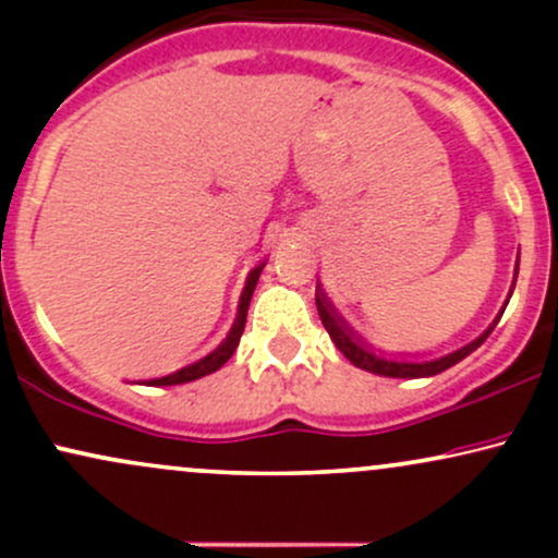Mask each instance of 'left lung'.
I'll list each match as a JSON object with an SVG mask.
<instances>
[{"instance_id":"1","label":"left lung","mask_w":558,"mask_h":558,"mask_svg":"<svg viewBox=\"0 0 558 558\" xmlns=\"http://www.w3.org/2000/svg\"><path fill=\"white\" fill-rule=\"evenodd\" d=\"M517 270H520V257H517ZM315 301H317V312H319V319H323L325 330L330 332L332 343L338 345V351H341L345 360L354 364V367L367 369V373H375V375H383V377H430V375L444 373V369L453 367V364H457V362H462L464 356H470L472 351H475L477 345L490 336V330L496 328L498 319H501V317H496V323H493L490 328L483 332V336L475 338V341H472V343L462 345V349L451 351V354L440 356V360L409 362V360H393V356L377 354L375 349H369L367 343L360 341V338H356L354 332L349 330V325H345L343 319L338 317V312L332 310V304L328 301V296H325V293L319 291V288H317V293H315ZM501 315H504V312H501Z\"/></svg>"}]
</instances>
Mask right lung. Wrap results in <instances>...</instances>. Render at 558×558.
I'll return each mask as SVG.
<instances>
[{
  "mask_svg": "<svg viewBox=\"0 0 558 558\" xmlns=\"http://www.w3.org/2000/svg\"><path fill=\"white\" fill-rule=\"evenodd\" d=\"M262 267H265V262H262V265H257L252 272H248L246 286H243V293H241V301H239V315H235V323H233V328H230V332L226 336V341L217 345L213 354L204 356V360H198L194 364H185V367L175 369V373H170V375H165V377H157V380H149V383H146V386H181V383L198 380V377L217 373V369H220L222 364H226L230 356H233L235 345H239V341H241L243 325H246L248 301H252L254 288H257Z\"/></svg>",
  "mask_w": 558,
  "mask_h": 558,
  "instance_id": "obj_1",
  "label": "right lung"
}]
</instances>
